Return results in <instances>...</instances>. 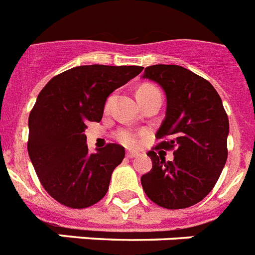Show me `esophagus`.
Here are the masks:
<instances>
[{
  "label": "esophagus",
  "instance_id": "1",
  "mask_svg": "<svg viewBox=\"0 0 255 255\" xmlns=\"http://www.w3.org/2000/svg\"><path fill=\"white\" fill-rule=\"evenodd\" d=\"M126 155H127V158H136V157H138V155H140V153H137V151H127V153H126Z\"/></svg>",
  "mask_w": 255,
  "mask_h": 255
}]
</instances>
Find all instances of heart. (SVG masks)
Listing matches in <instances>:
<instances>
[{
    "instance_id": "1",
    "label": "heart",
    "mask_w": 255,
    "mask_h": 255,
    "mask_svg": "<svg viewBox=\"0 0 255 255\" xmlns=\"http://www.w3.org/2000/svg\"><path fill=\"white\" fill-rule=\"evenodd\" d=\"M150 89H155V88L151 87V85H142L137 92L150 91ZM118 137H119V140H121L123 144L129 145V146L137 144V136L131 131H121L118 133Z\"/></svg>"
}]
</instances>
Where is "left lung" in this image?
Instances as JSON below:
<instances>
[{
  "label": "left lung",
  "mask_w": 255,
  "mask_h": 255,
  "mask_svg": "<svg viewBox=\"0 0 255 255\" xmlns=\"http://www.w3.org/2000/svg\"><path fill=\"white\" fill-rule=\"evenodd\" d=\"M142 79L160 85L167 101L155 150L174 149L172 160L164 159L163 150L147 153L153 167L141 176L142 189L164 209L193 206L210 193L227 162L230 123L223 102L209 81L181 66H149Z\"/></svg>",
  "instance_id": "left-lung-1"
}]
</instances>
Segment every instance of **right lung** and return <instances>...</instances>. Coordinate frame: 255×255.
<instances>
[{"label":"right lung","instance_id":"add662e5","mask_svg":"<svg viewBox=\"0 0 255 255\" xmlns=\"http://www.w3.org/2000/svg\"><path fill=\"white\" fill-rule=\"evenodd\" d=\"M140 66H78L42 88L28 118V154L42 187L72 209L97 204L109 189L124 147L108 144L88 150V122H100L106 100L137 76Z\"/></svg>","mask_w":255,"mask_h":255}]
</instances>
